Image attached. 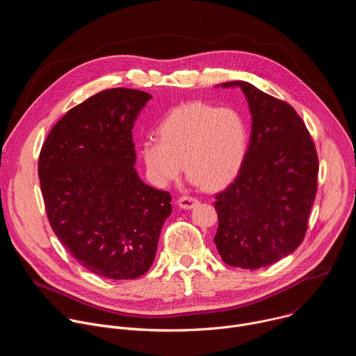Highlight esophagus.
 I'll return each mask as SVG.
<instances>
[{
    "label": "esophagus",
    "mask_w": 356,
    "mask_h": 356,
    "mask_svg": "<svg viewBox=\"0 0 356 356\" xmlns=\"http://www.w3.org/2000/svg\"><path fill=\"white\" fill-rule=\"evenodd\" d=\"M177 204L180 209H184V210H190L193 209L195 204H198V200L194 198V197H190V195H183L177 200Z\"/></svg>",
    "instance_id": "obj_1"
}]
</instances>
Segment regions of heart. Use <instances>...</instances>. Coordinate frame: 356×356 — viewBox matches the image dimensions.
Wrapping results in <instances>:
<instances>
[{"mask_svg": "<svg viewBox=\"0 0 356 356\" xmlns=\"http://www.w3.org/2000/svg\"><path fill=\"white\" fill-rule=\"evenodd\" d=\"M159 139L142 143L146 169L158 186L177 180L183 165L193 184L218 190L239 173L248 152V127L234 108L187 103L175 108L158 129Z\"/></svg>", "mask_w": 356, "mask_h": 356, "instance_id": "heart-1", "label": "heart"}]
</instances>
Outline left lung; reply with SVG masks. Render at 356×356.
<instances>
[{
    "mask_svg": "<svg viewBox=\"0 0 356 356\" xmlns=\"http://www.w3.org/2000/svg\"><path fill=\"white\" fill-rule=\"evenodd\" d=\"M252 135L235 180L216 195L217 250L229 266L255 270L290 255L304 239L317 193L318 158L310 132L286 101L246 81Z\"/></svg>",
    "mask_w": 356,
    "mask_h": 356,
    "instance_id": "left-lung-1",
    "label": "left lung"
}]
</instances>
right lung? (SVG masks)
<instances>
[{"label": "right lung", "mask_w": 356, "mask_h": 356, "mask_svg": "<svg viewBox=\"0 0 356 356\" xmlns=\"http://www.w3.org/2000/svg\"><path fill=\"white\" fill-rule=\"evenodd\" d=\"M150 98L132 88L99 91L67 111L40 149L50 227L83 268L106 279L146 273L172 214L170 193L145 184L134 168L132 128Z\"/></svg>", "instance_id": "1"}]
</instances>
